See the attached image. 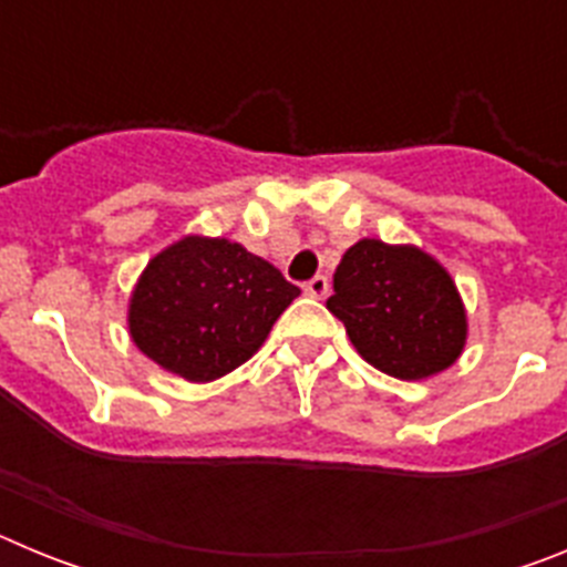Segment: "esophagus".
<instances>
[{"instance_id":"obj_1","label":"esophagus","mask_w":567,"mask_h":567,"mask_svg":"<svg viewBox=\"0 0 567 567\" xmlns=\"http://www.w3.org/2000/svg\"><path fill=\"white\" fill-rule=\"evenodd\" d=\"M307 295L309 298H318V300H323L329 295V280H327V275H315L312 280H309L307 287Z\"/></svg>"}]
</instances>
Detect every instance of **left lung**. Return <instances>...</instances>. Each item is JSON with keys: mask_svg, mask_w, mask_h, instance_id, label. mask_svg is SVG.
<instances>
[{"mask_svg": "<svg viewBox=\"0 0 567 567\" xmlns=\"http://www.w3.org/2000/svg\"><path fill=\"white\" fill-rule=\"evenodd\" d=\"M327 309L363 360L398 380L443 372L463 352L465 312L454 280L414 247L358 240L334 272Z\"/></svg>", "mask_w": 567, "mask_h": 567, "instance_id": "obj_1", "label": "left lung"}]
</instances>
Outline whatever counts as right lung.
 Segmentation results:
<instances>
[{"label": "right lung", "mask_w": 567, "mask_h": 567, "mask_svg": "<svg viewBox=\"0 0 567 567\" xmlns=\"http://www.w3.org/2000/svg\"><path fill=\"white\" fill-rule=\"evenodd\" d=\"M298 295L240 244L193 235L147 264L130 300V334L167 372L207 383L252 358Z\"/></svg>", "instance_id": "1"}]
</instances>
